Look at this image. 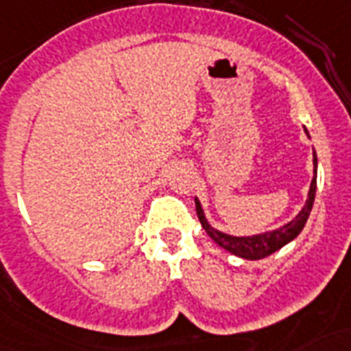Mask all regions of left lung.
<instances>
[{"label":"left lung","instance_id":"left-lung-1","mask_svg":"<svg viewBox=\"0 0 351 351\" xmlns=\"http://www.w3.org/2000/svg\"><path fill=\"white\" fill-rule=\"evenodd\" d=\"M306 131V130H304ZM308 135V131H306ZM315 187H317V156H315L314 151V178H312V184H310L308 198L304 202L303 209L299 210V215L295 216L294 220H290L289 223H285L283 227L274 230H267V232H261V234L254 236H230L225 234L221 230L210 227V223L207 221L204 215V209H202V204L198 198H195L196 204V215H198V220H200L202 227L205 229V232L213 238V241L223 247L225 250H229L230 254L240 256L243 259H263L267 256L274 254L276 250H279L281 247H285L287 243L298 238L299 232L303 230L304 223L308 220L310 210H312V205L315 200Z\"/></svg>","mask_w":351,"mask_h":351}]
</instances>
